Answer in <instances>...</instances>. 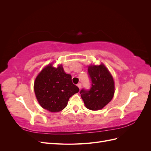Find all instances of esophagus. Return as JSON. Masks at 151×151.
<instances>
[{
    "label": "esophagus",
    "mask_w": 151,
    "mask_h": 151,
    "mask_svg": "<svg viewBox=\"0 0 151 151\" xmlns=\"http://www.w3.org/2000/svg\"><path fill=\"white\" fill-rule=\"evenodd\" d=\"M77 86H78V88H79V89H81V86H82V84H81V83H79V84H77Z\"/></svg>",
    "instance_id": "esophagus-1"
}]
</instances>
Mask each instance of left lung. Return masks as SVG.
I'll return each instance as SVG.
<instances>
[{
    "label": "left lung",
    "mask_w": 151,
    "mask_h": 151,
    "mask_svg": "<svg viewBox=\"0 0 151 151\" xmlns=\"http://www.w3.org/2000/svg\"><path fill=\"white\" fill-rule=\"evenodd\" d=\"M91 81L89 90L83 89L80 93L85 106L91 110L102 109L111 101L115 93V83L110 72L103 63L88 67Z\"/></svg>",
    "instance_id": "obj_1"
}]
</instances>
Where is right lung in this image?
Wrapping results in <instances>:
<instances>
[{"mask_svg":"<svg viewBox=\"0 0 151 151\" xmlns=\"http://www.w3.org/2000/svg\"><path fill=\"white\" fill-rule=\"evenodd\" d=\"M34 90L39 104L50 112L64 109L72 95L79 89L72 82V76L65 74L62 65L57 68L47 65L36 77Z\"/></svg>","mask_w":151,"mask_h":151,"instance_id":"add662e5","label":"right lung"}]
</instances>
